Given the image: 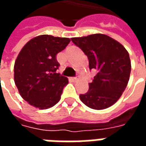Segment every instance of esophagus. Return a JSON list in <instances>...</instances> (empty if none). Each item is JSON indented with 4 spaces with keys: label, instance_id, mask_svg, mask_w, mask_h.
I'll return each instance as SVG.
<instances>
[{
    "label": "esophagus",
    "instance_id": "esophagus-1",
    "mask_svg": "<svg viewBox=\"0 0 146 146\" xmlns=\"http://www.w3.org/2000/svg\"><path fill=\"white\" fill-rule=\"evenodd\" d=\"M71 80H72V81H73V82H76V80H78V78L77 77H71Z\"/></svg>",
    "mask_w": 146,
    "mask_h": 146
}]
</instances>
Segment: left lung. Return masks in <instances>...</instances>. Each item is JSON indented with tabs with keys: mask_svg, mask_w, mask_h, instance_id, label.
<instances>
[{
	"mask_svg": "<svg viewBox=\"0 0 146 146\" xmlns=\"http://www.w3.org/2000/svg\"><path fill=\"white\" fill-rule=\"evenodd\" d=\"M71 40L88 56L89 69L97 71L88 92L80 95L81 102L94 110L113 106L128 83L131 66L127 51L118 41L101 33Z\"/></svg>",
	"mask_w": 146,
	"mask_h": 146,
	"instance_id": "left-lung-1",
	"label": "left lung"
}]
</instances>
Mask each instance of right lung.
Wrapping results in <instances>:
<instances>
[{"label":"right lung","mask_w":146,"mask_h":146,"mask_svg":"<svg viewBox=\"0 0 146 146\" xmlns=\"http://www.w3.org/2000/svg\"><path fill=\"white\" fill-rule=\"evenodd\" d=\"M70 42L66 37L41 35L24 46L15 60L14 80L19 94L34 107L46 110L60 100L68 79L57 73V54Z\"/></svg>","instance_id":"add662e5"}]
</instances>
